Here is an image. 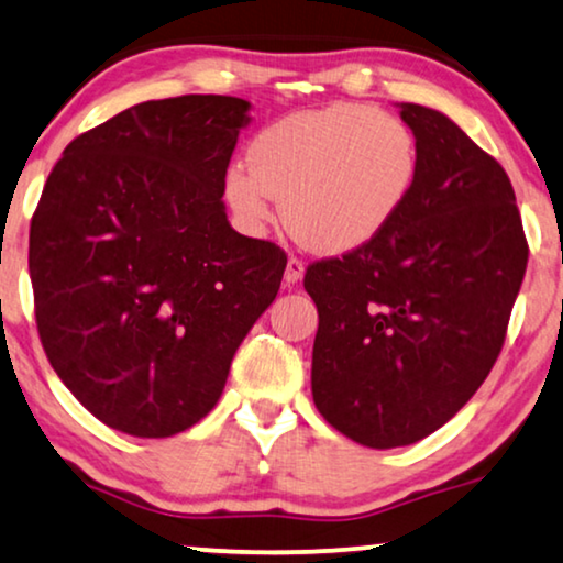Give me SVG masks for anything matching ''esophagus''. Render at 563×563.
Returning a JSON list of instances; mask_svg holds the SVG:
<instances>
[{
	"label": "esophagus",
	"instance_id": "obj_1",
	"mask_svg": "<svg viewBox=\"0 0 563 563\" xmlns=\"http://www.w3.org/2000/svg\"><path fill=\"white\" fill-rule=\"evenodd\" d=\"M305 276V264L299 258H289L287 261V268H284V282L289 284V287H295V284L302 282Z\"/></svg>",
	"mask_w": 563,
	"mask_h": 563
}]
</instances>
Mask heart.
I'll return each mask as SVG.
<instances>
[{
    "instance_id": "obj_1",
    "label": "heart",
    "mask_w": 563,
    "mask_h": 563,
    "mask_svg": "<svg viewBox=\"0 0 563 563\" xmlns=\"http://www.w3.org/2000/svg\"><path fill=\"white\" fill-rule=\"evenodd\" d=\"M418 168V141L402 120L341 102L268 125L251 158L228 168L225 197L245 233L264 235L287 214L312 249L351 253L395 225Z\"/></svg>"
}]
</instances>
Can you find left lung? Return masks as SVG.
Segmentation results:
<instances>
[{
    "label": "left lung",
    "instance_id": "left-lung-1",
    "mask_svg": "<svg viewBox=\"0 0 563 563\" xmlns=\"http://www.w3.org/2000/svg\"><path fill=\"white\" fill-rule=\"evenodd\" d=\"M420 151L395 225L307 268L318 305L312 399L368 449L435 433L487 379L528 266L505 168L443 112L402 102Z\"/></svg>",
    "mask_w": 563,
    "mask_h": 563
}]
</instances>
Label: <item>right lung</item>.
Segmentation results:
<instances>
[{"label": "right lung", "mask_w": 563, "mask_h": 563, "mask_svg": "<svg viewBox=\"0 0 563 563\" xmlns=\"http://www.w3.org/2000/svg\"><path fill=\"white\" fill-rule=\"evenodd\" d=\"M251 125L241 97L130 107L66 145L30 225L43 349L120 433L168 438L205 418L287 256L228 222L225 174Z\"/></svg>", "instance_id": "obj_1"}]
</instances>
